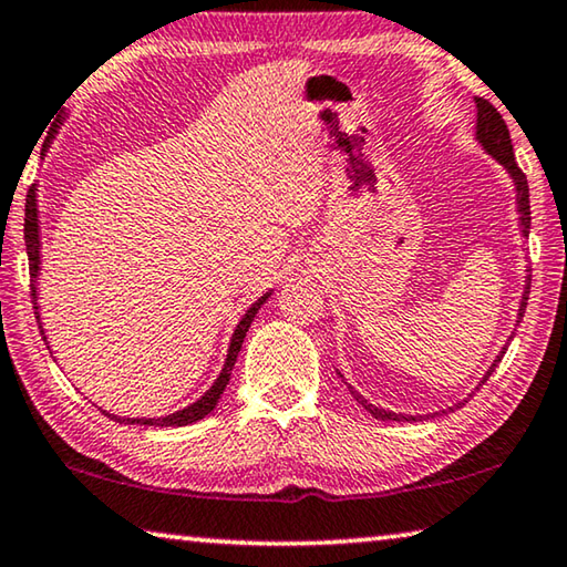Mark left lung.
I'll return each instance as SVG.
<instances>
[{
	"mask_svg": "<svg viewBox=\"0 0 567 567\" xmlns=\"http://www.w3.org/2000/svg\"><path fill=\"white\" fill-rule=\"evenodd\" d=\"M477 138L484 148L489 151V154L499 161L502 166H505L509 171V176L515 178V186H517V212H519V224H523V235L527 237L529 231V186H527V176L523 174V168L517 166L515 161V151H512V141H509V131H507V123L502 121V115L497 113V107H494L489 101H484V97H477ZM529 282V277H527ZM527 295H529V285L525 287V295H523V302H519V318L517 322L523 320L525 316V308H527ZM502 355H505V350L494 358L492 368L487 371V375H484L482 383L489 379L494 368H497V363L502 361ZM480 383V385H482ZM350 389V385H348ZM350 393H353L355 401L361 403V406L371 413L373 419H381V421H416V416H403V413H393V411H385V409H379L373 406V403H368L361 393H355L353 389H350ZM452 411V409H449ZM446 413V411H442ZM436 416V413H434Z\"/></svg>",
	"mask_w": 567,
	"mask_h": 567,
	"instance_id": "1",
	"label": "left lung"
}]
</instances>
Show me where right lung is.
I'll return each instance as SVG.
<instances>
[{"mask_svg":"<svg viewBox=\"0 0 567 567\" xmlns=\"http://www.w3.org/2000/svg\"><path fill=\"white\" fill-rule=\"evenodd\" d=\"M24 241H27V259H30V287H32V305H34V318L40 322V312H38V290H34V280H38L40 275V224H38V188L30 186V192H27V204H24ZM269 298V292L265 298H259L251 308L247 310V316L239 320V326L235 330V336H231V346H229V353H227V361H224V368L219 373V379L214 381V385L209 391L204 393V396L192 403V406H186L184 411H176L171 413V416L164 419H123V416H115V413H105V416H111L113 421H118V424H141V426H186V424H194V421L204 419L206 413H212L217 409V403L221 399L224 389H227L229 383V375H231V368L237 363V355L241 350V343H245V336L251 326V320H255L257 310L262 308L265 300ZM40 332L44 338V330H42V322H40ZM48 340V338H44Z\"/></svg>","mask_w":567,"mask_h":567,"instance_id":"add662e5","label":"right lung"}]
</instances>
